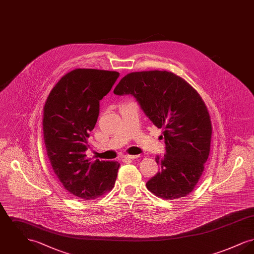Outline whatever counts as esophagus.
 Returning a JSON list of instances; mask_svg holds the SVG:
<instances>
[{
  "label": "esophagus",
  "instance_id": "1",
  "mask_svg": "<svg viewBox=\"0 0 254 254\" xmlns=\"http://www.w3.org/2000/svg\"><path fill=\"white\" fill-rule=\"evenodd\" d=\"M139 157V155H125L124 156V160H134Z\"/></svg>",
  "mask_w": 254,
  "mask_h": 254
}]
</instances>
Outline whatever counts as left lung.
<instances>
[{
	"label": "left lung",
	"mask_w": 254,
	"mask_h": 254,
	"mask_svg": "<svg viewBox=\"0 0 254 254\" xmlns=\"http://www.w3.org/2000/svg\"><path fill=\"white\" fill-rule=\"evenodd\" d=\"M116 95H131L146 117L163 128L166 154L155 158L161 170L146 183L149 191L173 200L193 190L210 149L211 122L204 101L190 85L169 71L126 75Z\"/></svg>",
	"instance_id": "obj_1"
}]
</instances>
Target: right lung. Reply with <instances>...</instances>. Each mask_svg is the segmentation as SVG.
I'll list each match as a JSON object with an SVG mask.
<instances>
[{"label": "right lung", "instance_id": "add662e5", "mask_svg": "<svg viewBox=\"0 0 254 254\" xmlns=\"http://www.w3.org/2000/svg\"><path fill=\"white\" fill-rule=\"evenodd\" d=\"M120 73L77 68L65 74L50 91L44 108V139L51 167L70 194L90 200L114 187L118 162L90 161L87 138L100 112V101Z\"/></svg>", "mask_w": 254, "mask_h": 254}]
</instances>
